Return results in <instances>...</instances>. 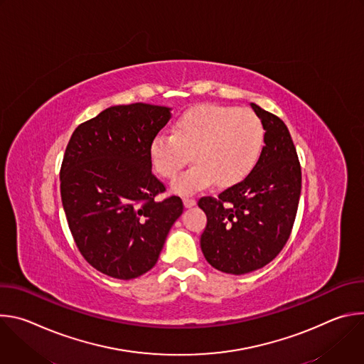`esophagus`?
Instances as JSON below:
<instances>
[{
  "instance_id": "1",
  "label": "esophagus",
  "mask_w": 364,
  "mask_h": 364,
  "mask_svg": "<svg viewBox=\"0 0 364 364\" xmlns=\"http://www.w3.org/2000/svg\"><path fill=\"white\" fill-rule=\"evenodd\" d=\"M183 203H184V207H187V209H190V207H193V205L196 204V198L186 197V198H183Z\"/></svg>"
}]
</instances>
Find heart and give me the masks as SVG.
I'll return each mask as SVG.
<instances>
[{"instance_id":"1","label":"heart","mask_w":364,"mask_h":364,"mask_svg":"<svg viewBox=\"0 0 364 364\" xmlns=\"http://www.w3.org/2000/svg\"><path fill=\"white\" fill-rule=\"evenodd\" d=\"M265 145V127L253 111L233 107H196L176 122L174 134L159 132L149 144L154 170L176 177L191 160L196 164L171 183V190L191 196L212 186L242 181L257 164Z\"/></svg>"}]
</instances>
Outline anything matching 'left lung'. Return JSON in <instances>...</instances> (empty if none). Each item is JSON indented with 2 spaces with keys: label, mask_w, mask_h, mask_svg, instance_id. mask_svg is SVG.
Returning <instances> with one entry per match:
<instances>
[{
  "label": "left lung",
  "mask_w": 364,
  "mask_h": 364,
  "mask_svg": "<svg viewBox=\"0 0 364 364\" xmlns=\"http://www.w3.org/2000/svg\"><path fill=\"white\" fill-rule=\"evenodd\" d=\"M265 127L256 167L218 197H201L207 216L200 246L218 271L243 275L268 265L285 246L296 216L301 166L289 131L277 115L250 103Z\"/></svg>",
  "instance_id": "left-lung-1"
}]
</instances>
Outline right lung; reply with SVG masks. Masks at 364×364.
<instances>
[{
    "label": "right lung",
    "mask_w": 364,
    "mask_h": 364,
    "mask_svg": "<svg viewBox=\"0 0 364 364\" xmlns=\"http://www.w3.org/2000/svg\"><path fill=\"white\" fill-rule=\"evenodd\" d=\"M171 108L131 103L80 124L66 146L60 194L69 229L87 264L117 279H134L159 261L183 213L177 196L157 200L164 184L151 171L149 144Z\"/></svg>",
    "instance_id": "right-lung-1"
}]
</instances>
